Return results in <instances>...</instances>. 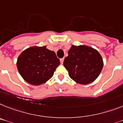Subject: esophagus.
Wrapping results in <instances>:
<instances>
[{
	"label": "esophagus",
	"mask_w": 123,
	"mask_h": 123,
	"mask_svg": "<svg viewBox=\"0 0 123 123\" xmlns=\"http://www.w3.org/2000/svg\"><path fill=\"white\" fill-rule=\"evenodd\" d=\"M63 61H64V58H61V59H60V62H61V63L62 64L63 63Z\"/></svg>",
	"instance_id": "obj_1"
}]
</instances>
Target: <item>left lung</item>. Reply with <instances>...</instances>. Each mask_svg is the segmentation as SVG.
<instances>
[{"instance_id":"obj_1","label":"left lung","mask_w":123,"mask_h":123,"mask_svg":"<svg viewBox=\"0 0 123 123\" xmlns=\"http://www.w3.org/2000/svg\"><path fill=\"white\" fill-rule=\"evenodd\" d=\"M63 65L71 79L83 85L94 82L103 68L102 56L96 49L85 45H72Z\"/></svg>"}]
</instances>
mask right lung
I'll return each instance as SVG.
<instances>
[{"label":"right lung","mask_w":123,"mask_h":123,"mask_svg":"<svg viewBox=\"0 0 123 123\" xmlns=\"http://www.w3.org/2000/svg\"><path fill=\"white\" fill-rule=\"evenodd\" d=\"M60 64L55 53L46 46H32L21 53L17 61L19 74L27 83L39 86L52 77Z\"/></svg>","instance_id":"add662e5"}]
</instances>
